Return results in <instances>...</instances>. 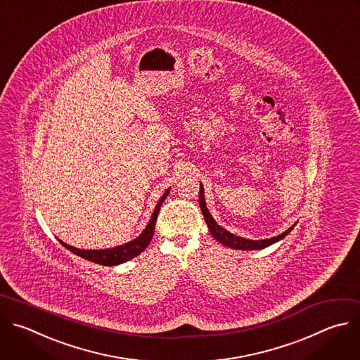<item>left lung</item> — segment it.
<instances>
[{"mask_svg":"<svg viewBox=\"0 0 360 360\" xmlns=\"http://www.w3.org/2000/svg\"><path fill=\"white\" fill-rule=\"evenodd\" d=\"M199 206H200V210H202V214L205 217V221L209 227V231L210 234L216 238V240L223 245V246H227L230 249H236V250H262V249H266L280 240H283V238L295 227L297 223H294L290 229H287L284 233L278 234V236H274V237H270V238H264V240H250V238H245V237H240V236H236L233 233H230L229 230L223 229L221 226H219L216 223V220L212 217L210 212L207 210L206 207V202H205V192H203V185L200 184V191H199Z\"/></svg>","mask_w":360,"mask_h":360,"instance_id":"1","label":"left lung"}]
</instances>
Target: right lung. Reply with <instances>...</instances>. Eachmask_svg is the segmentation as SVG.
Here are the masks:
<instances>
[{
	"instance_id": "add662e5",
	"label": "right lung",
	"mask_w": 360,
	"mask_h": 360,
	"mask_svg": "<svg viewBox=\"0 0 360 360\" xmlns=\"http://www.w3.org/2000/svg\"><path fill=\"white\" fill-rule=\"evenodd\" d=\"M171 188H168L164 195L160 198V200L157 202L155 205V209L153 212V216L148 221V224L146 226V229L143 230V233L136 237L134 240L126 243V245H122V246H115L112 249H103V250H83V249H77V248H73V246H69L66 243H63L62 240H59V243L66 248L69 252H72L73 255L84 259V260H89L91 263H96V264H101V266H118L122 263H126L131 259H134L136 256H139L140 253H143L147 246L150 245L151 238L154 236V230H155V221H157V217H158V213H160V209H161V205L162 202L165 200V198L168 196Z\"/></svg>"
}]
</instances>
